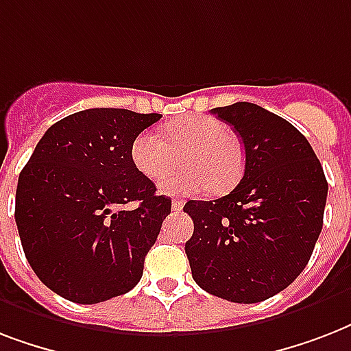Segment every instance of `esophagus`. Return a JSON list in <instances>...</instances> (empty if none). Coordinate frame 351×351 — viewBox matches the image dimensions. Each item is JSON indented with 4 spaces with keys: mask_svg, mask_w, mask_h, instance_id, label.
<instances>
[{
    "mask_svg": "<svg viewBox=\"0 0 351 351\" xmlns=\"http://www.w3.org/2000/svg\"><path fill=\"white\" fill-rule=\"evenodd\" d=\"M184 200L182 198H176V200H173V204H171V208H173V211H182V208H184Z\"/></svg>",
    "mask_w": 351,
    "mask_h": 351,
    "instance_id": "1",
    "label": "esophagus"
}]
</instances>
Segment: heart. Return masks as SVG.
<instances>
[{"label":"heart","mask_w":351,"mask_h":351,"mask_svg":"<svg viewBox=\"0 0 351 351\" xmlns=\"http://www.w3.org/2000/svg\"><path fill=\"white\" fill-rule=\"evenodd\" d=\"M176 152L184 154L182 161L188 167L158 182L160 189L169 195L202 193L209 187L215 193L226 191L239 180L244 165L239 138L224 121L202 114L167 123L164 138L153 131L140 132L131 145L136 169L153 180L176 163Z\"/></svg>","instance_id":"heart-1"}]
</instances>
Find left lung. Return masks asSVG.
Instances as JSON below:
<instances>
[{
	"label": "left lung",
	"instance_id": "left-lung-1",
	"mask_svg": "<svg viewBox=\"0 0 351 351\" xmlns=\"http://www.w3.org/2000/svg\"><path fill=\"white\" fill-rule=\"evenodd\" d=\"M239 132L244 176L230 195L184 206L195 231L186 255L195 282L220 299L253 304L299 277L322 230L328 182L304 134L261 106L211 111Z\"/></svg>",
	"mask_w": 351,
	"mask_h": 351
}]
</instances>
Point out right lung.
<instances>
[{
	"label": "right lung",
	"mask_w": 351,
	"mask_h": 351,
	"mask_svg": "<svg viewBox=\"0 0 351 351\" xmlns=\"http://www.w3.org/2000/svg\"><path fill=\"white\" fill-rule=\"evenodd\" d=\"M162 114L87 109L56 121L16 189V226L41 282L78 304L127 293L171 213V198L136 169L134 138ZM134 202L136 208L125 210Z\"/></svg>",
	"instance_id": "right-lung-1"
}]
</instances>
